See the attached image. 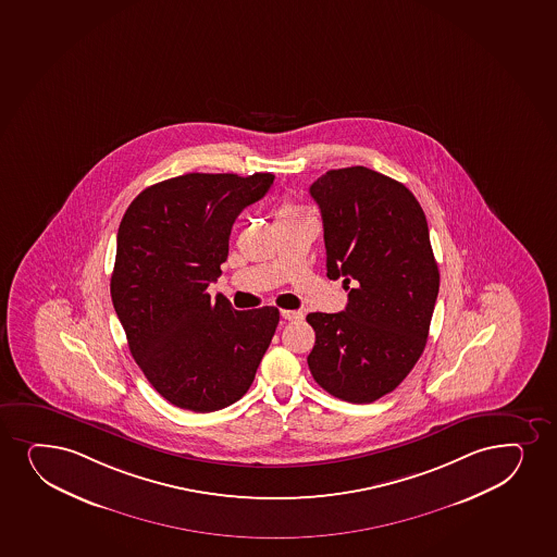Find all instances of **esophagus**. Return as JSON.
I'll list each match as a JSON object with an SVG mask.
<instances>
[{
	"instance_id": "obj_1",
	"label": "esophagus",
	"mask_w": 557,
	"mask_h": 557,
	"mask_svg": "<svg viewBox=\"0 0 557 557\" xmlns=\"http://www.w3.org/2000/svg\"><path fill=\"white\" fill-rule=\"evenodd\" d=\"M282 319L283 321L288 322L301 321V319H304V313H301V311H288V309H282Z\"/></svg>"
}]
</instances>
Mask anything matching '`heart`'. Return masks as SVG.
I'll return each mask as SVG.
<instances>
[{"instance_id": "b5f03b06", "label": "heart", "mask_w": 557, "mask_h": 557, "mask_svg": "<svg viewBox=\"0 0 557 557\" xmlns=\"http://www.w3.org/2000/svg\"><path fill=\"white\" fill-rule=\"evenodd\" d=\"M300 216H304V214H301V210L298 209V205L293 203V201H283L277 212H275L277 222H287V220H295V218Z\"/></svg>"}]
</instances>
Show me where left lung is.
<instances>
[{
    "mask_svg": "<svg viewBox=\"0 0 557 557\" xmlns=\"http://www.w3.org/2000/svg\"><path fill=\"white\" fill-rule=\"evenodd\" d=\"M309 194L321 209L330 280L348 285L341 313H309V371L337 399L366 405L393 392L423 354L440 288L425 212L405 184L354 165Z\"/></svg>",
    "mask_w": 557,
    "mask_h": 557,
    "instance_id": "1",
    "label": "left lung"
}]
</instances>
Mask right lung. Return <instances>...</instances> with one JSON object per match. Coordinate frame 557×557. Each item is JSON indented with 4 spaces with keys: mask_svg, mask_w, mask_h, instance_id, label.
Instances as JSON below:
<instances>
[{
    "mask_svg": "<svg viewBox=\"0 0 557 557\" xmlns=\"http://www.w3.org/2000/svg\"><path fill=\"white\" fill-rule=\"evenodd\" d=\"M272 183V173H188L145 188L121 220L113 308L134 360L171 405L222 410L256 379L280 311H236L207 287L222 274L236 216Z\"/></svg>",
    "mask_w": 557,
    "mask_h": 557,
    "instance_id": "add662e5",
    "label": "right lung"
}]
</instances>
